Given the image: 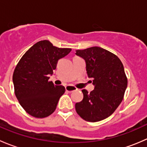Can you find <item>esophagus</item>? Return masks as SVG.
I'll list each match as a JSON object with an SVG mask.
<instances>
[{
  "label": "esophagus",
  "mask_w": 147,
  "mask_h": 147,
  "mask_svg": "<svg viewBox=\"0 0 147 147\" xmlns=\"http://www.w3.org/2000/svg\"><path fill=\"white\" fill-rule=\"evenodd\" d=\"M65 90H66V91L69 92H72L78 90V89H77L76 87H74V86L67 85V86H66V87H65Z\"/></svg>",
  "instance_id": "1"
}]
</instances>
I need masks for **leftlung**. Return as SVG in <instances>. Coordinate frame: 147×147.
<instances>
[{"instance_id":"left-lung-1","label":"left lung","mask_w":147,"mask_h":147,"mask_svg":"<svg viewBox=\"0 0 147 147\" xmlns=\"http://www.w3.org/2000/svg\"><path fill=\"white\" fill-rule=\"evenodd\" d=\"M86 63L87 76L92 78L94 90H82L83 100L75 104L81 118L87 121H101L119 107L127 87V78L119 57L100 47L76 50Z\"/></svg>"}]
</instances>
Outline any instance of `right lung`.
<instances>
[{
  "label": "right lung",
  "instance_id": "add662e5",
  "mask_svg": "<svg viewBox=\"0 0 147 147\" xmlns=\"http://www.w3.org/2000/svg\"><path fill=\"white\" fill-rule=\"evenodd\" d=\"M71 50L41 40L32 45L16 65L13 75L15 94L30 115L44 118L55 112L65 88L49 81V75L56 69L58 60Z\"/></svg>",
  "mask_w": 147,
  "mask_h": 147
}]
</instances>
